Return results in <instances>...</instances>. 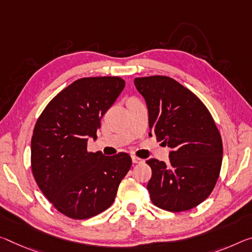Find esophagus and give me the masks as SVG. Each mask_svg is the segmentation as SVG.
<instances>
[{
  "label": "esophagus",
  "mask_w": 252,
  "mask_h": 252,
  "mask_svg": "<svg viewBox=\"0 0 252 252\" xmlns=\"http://www.w3.org/2000/svg\"><path fill=\"white\" fill-rule=\"evenodd\" d=\"M131 158H132V162H133V163H139V162H142V161H143V159L137 157V156H135V155L131 156Z\"/></svg>",
  "instance_id": "obj_1"
}]
</instances>
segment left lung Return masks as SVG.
I'll use <instances>...</instances> for the list:
<instances>
[{"label":"left lung","mask_w":252,"mask_h":252,"mask_svg":"<svg viewBox=\"0 0 252 252\" xmlns=\"http://www.w3.org/2000/svg\"><path fill=\"white\" fill-rule=\"evenodd\" d=\"M146 99L150 137L171 148L169 162L151 158L147 185L159 209L183 212L212 193L222 165L223 146L210 111L193 92L167 76L134 78Z\"/></svg>","instance_id":"8db88e82"}]
</instances>
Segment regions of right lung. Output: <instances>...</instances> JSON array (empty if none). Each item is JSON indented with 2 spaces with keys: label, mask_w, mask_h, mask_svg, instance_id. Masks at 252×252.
Listing matches in <instances>:
<instances>
[{
  "label": "right lung",
  "mask_w": 252,
  "mask_h": 252,
  "mask_svg": "<svg viewBox=\"0 0 252 252\" xmlns=\"http://www.w3.org/2000/svg\"><path fill=\"white\" fill-rule=\"evenodd\" d=\"M121 77L79 78L48 103L31 139V170L42 194L58 212L75 220L102 213L113 204L129 171L130 155L87 150L101 119L125 89Z\"/></svg>",
  "instance_id": "1"
}]
</instances>
